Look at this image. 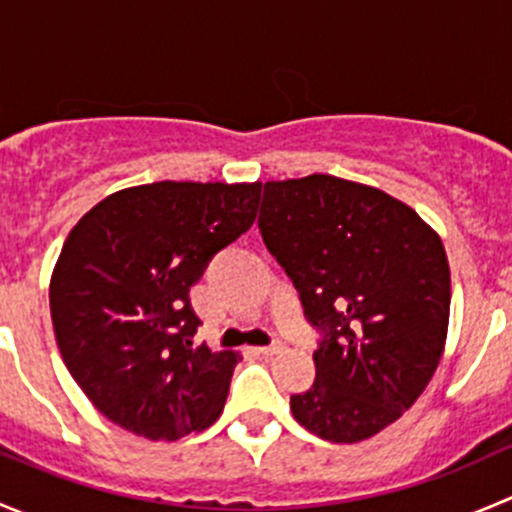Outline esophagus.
<instances>
[{
  "label": "esophagus",
  "mask_w": 512,
  "mask_h": 512,
  "mask_svg": "<svg viewBox=\"0 0 512 512\" xmlns=\"http://www.w3.org/2000/svg\"><path fill=\"white\" fill-rule=\"evenodd\" d=\"M282 349H285V344H282V342H272V344H267V347H260V349H257V352H260L262 356H275V354H280Z\"/></svg>",
  "instance_id": "34e87169"
}]
</instances>
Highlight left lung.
Returning <instances> with one entry per match:
<instances>
[{
	"instance_id": "8db88e82",
	"label": "left lung",
	"mask_w": 512,
	"mask_h": 512,
	"mask_svg": "<svg viewBox=\"0 0 512 512\" xmlns=\"http://www.w3.org/2000/svg\"><path fill=\"white\" fill-rule=\"evenodd\" d=\"M322 334L292 414L332 443L371 438L414 406L441 361L451 272L441 237L401 200L334 175L265 183L257 220Z\"/></svg>"
}]
</instances>
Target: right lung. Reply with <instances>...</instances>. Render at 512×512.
<instances>
[{"label": "right lung", "mask_w": 512, "mask_h": 512, "mask_svg": "<svg viewBox=\"0 0 512 512\" xmlns=\"http://www.w3.org/2000/svg\"><path fill=\"white\" fill-rule=\"evenodd\" d=\"M262 183L118 190L76 223L49 287L64 364L108 421L178 441L223 414L237 356L193 337L190 287L255 223Z\"/></svg>", "instance_id": "obj_1"}]
</instances>
